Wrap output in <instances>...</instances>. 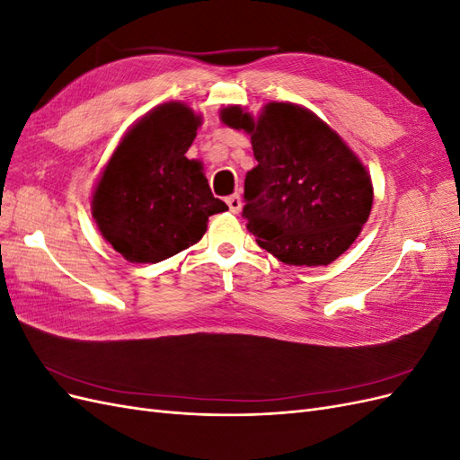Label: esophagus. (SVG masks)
Here are the masks:
<instances>
[{
	"mask_svg": "<svg viewBox=\"0 0 460 460\" xmlns=\"http://www.w3.org/2000/svg\"><path fill=\"white\" fill-rule=\"evenodd\" d=\"M226 205L232 213H240L242 211V198L238 196V193H234V196L226 198Z\"/></svg>",
	"mask_w": 460,
	"mask_h": 460,
	"instance_id": "obj_1",
	"label": "esophagus"
}]
</instances>
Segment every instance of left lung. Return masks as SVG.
<instances>
[{
    "instance_id": "8db88e82",
    "label": "left lung",
    "mask_w": 460,
    "mask_h": 460,
    "mask_svg": "<svg viewBox=\"0 0 460 460\" xmlns=\"http://www.w3.org/2000/svg\"><path fill=\"white\" fill-rule=\"evenodd\" d=\"M252 136L257 166L245 176L247 230L278 261L323 267L357 240L372 208L365 164L309 109L270 102L253 119L238 105L220 111Z\"/></svg>"
}]
</instances>
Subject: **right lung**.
Masks as SVG:
<instances>
[{
	"instance_id": "obj_1",
	"label": "right lung",
	"mask_w": 460,
	"mask_h": 460,
	"mask_svg": "<svg viewBox=\"0 0 460 460\" xmlns=\"http://www.w3.org/2000/svg\"><path fill=\"white\" fill-rule=\"evenodd\" d=\"M201 117L180 102L149 111L124 134L100 176L92 215L103 238L130 262H159L198 243L213 196L203 164L188 159Z\"/></svg>"
}]
</instances>
